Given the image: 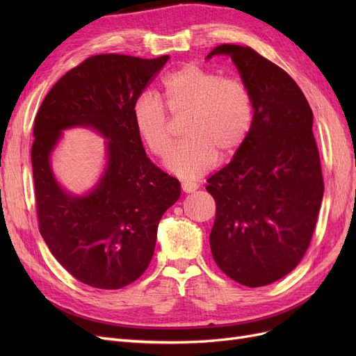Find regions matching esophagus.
Segmentation results:
<instances>
[{
	"instance_id": "esophagus-1",
	"label": "esophagus",
	"mask_w": 356,
	"mask_h": 356,
	"mask_svg": "<svg viewBox=\"0 0 356 356\" xmlns=\"http://www.w3.org/2000/svg\"><path fill=\"white\" fill-rule=\"evenodd\" d=\"M182 191L184 193H193L197 190V186L196 184H191V182H182Z\"/></svg>"
}]
</instances>
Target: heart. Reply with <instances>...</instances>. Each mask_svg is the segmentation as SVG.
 I'll use <instances>...</instances> for the list:
<instances>
[{
    "instance_id": "b5f03b06",
    "label": "heart",
    "mask_w": 356,
    "mask_h": 356,
    "mask_svg": "<svg viewBox=\"0 0 356 356\" xmlns=\"http://www.w3.org/2000/svg\"><path fill=\"white\" fill-rule=\"evenodd\" d=\"M161 98L172 120L186 118L182 131L187 139L168 159V168L184 179L204 174L218 154L233 156L251 132V93L236 77H221L213 70L186 63L161 80ZM165 111L149 92L138 95L132 104L138 138L160 159L169 154L175 141V124Z\"/></svg>"
}]
</instances>
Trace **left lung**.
I'll return each mask as SVG.
<instances>
[{
  "instance_id": "left-lung-1",
  "label": "left lung",
  "mask_w": 356,
  "mask_h": 356,
  "mask_svg": "<svg viewBox=\"0 0 356 356\" xmlns=\"http://www.w3.org/2000/svg\"><path fill=\"white\" fill-rule=\"evenodd\" d=\"M213 55L234 62L254 117L245 144L208 179L211 251L233 281L264 286L294 270L314 236L324 196L314 113L298 84L254 49L221 44Z\"/></svg>"
}]
</instances>
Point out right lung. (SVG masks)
<instances>
[{
    "instance_id": "1",
    "label": "right lung",
    "mask_w": 356,
    "mask_h": 356,
    "mask_svg": "<svg viewBox=\"0 0 356 356\" xmlns=\"http://www.w3.org/2000/svg\"><path fill=\"white\" fill-rule=\"evenodd\" d=\"M168 59L90 56L62 75L37 113L31 161L38 229L58 263L89 286L135 282L153 258L161 215L181 195L179 181L147 157L132 122L135 98ZM74 125L109 139L104 175L81 198L60 188L48 160L63 129Z\"/></svg>"
}]
</instances>
